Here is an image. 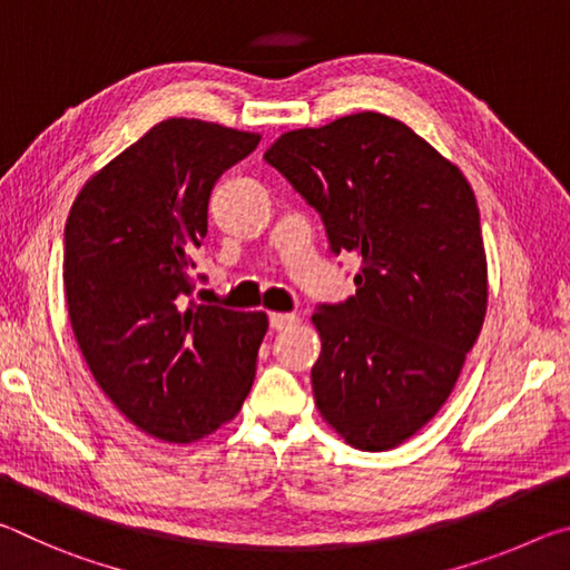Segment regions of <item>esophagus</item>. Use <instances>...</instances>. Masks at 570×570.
Wrapping results in <instances>:
<instances>
[{
  "label": "esophagus",
  "mask_w": 570,
  "mask_h": 570,
  "mask_svg": "<svg viewBox=\"0 0 570 570\" xmlns=\"http://www.w3.org/2000/svg\"><path fill=\"white\" fill-rule=\"evenodd\" d=\"M296 322H298V316H294V314H282V312L268 314V324H272V330H276V332L288 330V326H294Z\"/></svg>",
  "instance_id": "esophagus-1"
}]
</instances>
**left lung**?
Returning a JSON list of instances; mask_svg holds the SVG:
<instances>
[{"label": "left lung", "mask_w": 570, "mask_h": 570, "mask_svg": "<svg viewBox=\"0 0 570 570\" xmlns=\"http://www.w3.org/2000/svg\"><path fill=\"white\" fill-rule=\"evenodd\" d=\"M264 160L320 214L332 254L362 258L356 294L312 316L316 407L354 448H397L445 404L485 320L475 193L382 112L284 132Z\"/></svg>", "instance_id": "left-lung-1"}]
</instances>
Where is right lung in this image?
I'll return each instance as SVG.
<instances>
[{
  "label": "right lung",
  "mask_w": 570,
  "mask_h": 570,
  "mask_svg": "<svg viewBox=\"0 0 570 570\" xmlns=\"http://www.w3.org/2000/svg\"><path fill=\"white\" fill-rule=\"evenodd\" d=\"M258 140L216 122L163 120L95 173L67 216L75 340L115 407L163 442L206 438L254 382L266 314L188 296L210 190Z\"/></svg>",
  "instance_id": "obj_1"
}]
</instances>
